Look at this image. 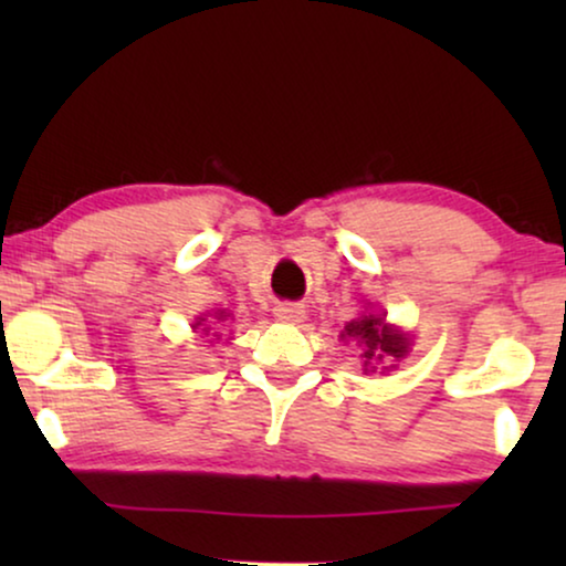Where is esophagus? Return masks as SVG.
Instances as JSON below:
<instances>
[{
    "mask_svg": "<svg viewBox=\"0 0 566 566\" xmlns=\"http://www.w3.org/2000/svg\"><path fill=\"white\" fill-rule=\"evenodd\" d=\"M273 314L277 316L281 322H289V324H298L301 319H304V306L301 304H291V301H285V304H277L273 308Z\"/></svg>",
    "mask_w": 566,
    "mask_h": 566,
    "instance_id": "34e87169",
    "label": "esophagus"
}]
</instances>
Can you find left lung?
Wrapping results in <instances>:
<instances>
[{
    "label": "left lung",
    "mask_w": 566,
    "mask_h": 566,
    "mask_svg": "<svg viewBox=\"0 0 566 566\" xmlns=\"http://www.w3.org/2000/svg\"><path fill=\"white\" fill-rule=\"evenodd\" d=\"M345 335L358 339L366 366L381 358H405L409 347V339L399 335V332H394L381 316H363V319L350 322L345 327Z\"/></svg>",
    "instance_id": "obj_1"
}]
</instances>
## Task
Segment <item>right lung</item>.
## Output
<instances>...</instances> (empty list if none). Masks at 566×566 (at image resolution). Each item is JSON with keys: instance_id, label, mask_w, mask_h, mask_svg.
I'll return each instance as SVG.
<instances>
[{"instance_id": "obj_1", "label": "right lung", "mask_w": 566, "mask_h": 566, "mask_svg": "<svg viewBox=\"0 0 566 566\" xmlns=\"http://www.w3.org/2000/svg\"><path fill=\"white\" fill-rule=\"evenodd\" d=\"M203 332H206V329H203ZM216 337H219V335H216Z\"/></svg>"}]
</instances>
